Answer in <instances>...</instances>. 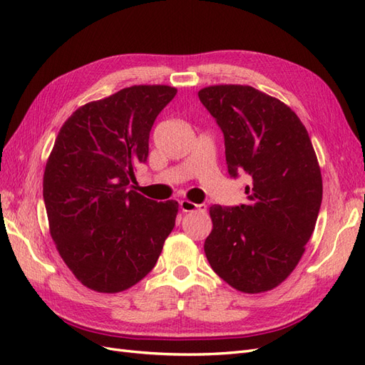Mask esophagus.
<instances>
[{
	"mask_svg": "<svg viewBox=\"0 0 365 365\" xmlns=\"http://www.w3.org/2000/svg\"><path fill=\"white\" fill-rule=\"evenodd\" d=\"M180 207H181L182 212H185V213H190V212H205V208H207L205 204H195V202H190V201H187V200H182V201L180 202Z\"/></svg>",
	"mask_w": 365,
	"mask_h": 365,
	"instance_id": "obj_1",
	"label": "esophagus"
}]
</instances>
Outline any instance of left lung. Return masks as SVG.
<instances>
[{
    "instance_id": "left-lung-1",
    "label": "left lung",
    "mask_w": 365,
    "mask_h": 365,
    "mask_svg": "<svg viewBox=\"0 0 365 365\" xmlns=\"http://www.w3.org/2000/svg\"><path fill=\"white\" fill-rule=\"evenodd\" d=\"M197 96L224 134L230 176L247 173L251 181L247 204L210 207L205 256L237 291H269L302 259L322 207L311 138L289 106L252 86L216 85Z\"/></svg>"
}]
</instances>
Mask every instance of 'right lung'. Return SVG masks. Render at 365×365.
<instances>
[{"label": "right lung", "instance_id": "obj_1", "mask_svg": "<svg viewBox=\"0 0 365 365\" xmlns=\"http://www.w3.org/2000/svg\"><path fill=\"white\" fill-rule=\"evenodd\" d=\"M176 90L138 85L77 109L61 128L43 172L50 233L86 288L114 294L152 271L178 202L132 190L148 161L153 121Z\"/></svg>", "mask_w": 365, "mask_h": 365}]
</instances>
